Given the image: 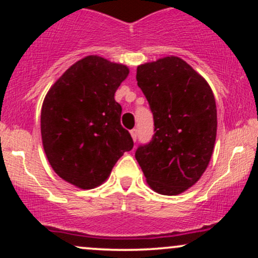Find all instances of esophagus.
Returning a JSON list of instances; mask_svg holds the SVG:
<instances>
[{
  "label": "esophagus",
  "mask_w": 258,
  "mask_h": 258,
  "mask_svg": "<svg viewBox=\"0 0 258 258\" xmlns=\"http://www.w3.org/2000/svg\"><path fill=\"white\" fill-rule=\"evenodd\" d=\"M131 136H132V138H133V141H137V137H138V130L137 128H133V130H131Z\"/></svg>",
  "instance_id": "34e87169"
}]
</instances>
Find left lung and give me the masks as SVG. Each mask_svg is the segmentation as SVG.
Masks as SVG:
<instances>
[{
	"label": "left lung",
	"mask_w": 258,
	"mask_h": 258,
	"mask_svg": "<svg viewBox=\"0 0 258 258\" xmlns=\"http://www.w3.org/2000/svg\"><path fill=\"white\" fill-rule=\"evenodd\" d=\"M137 85L154 119L152 141L136 150L148 184L177 195L205 172L217 132L214 93L205 79L178 57L139 65Z\"/></svg>",
	"instance_id": "8db88e82"
}]
</instances>
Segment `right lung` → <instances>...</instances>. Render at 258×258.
Masks as SVG:
<instances>
[{"label":"right lung","mask_w":258,"mask_h":258,"mask_svg":"<svg viewBox=\"0 0 258 258\" xmlns=\"http://www.w3.org/2000/svg\"><path fill=\"white\" fill-rule=\"evenodd\" d=\"M128 68L98 55L76 61L52 86L41 110V136L54 172L81 189L108 178L131 135L121 126L115 92Z\"/></svg>","instance_id":"1"}]
</instances>
